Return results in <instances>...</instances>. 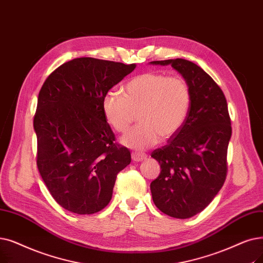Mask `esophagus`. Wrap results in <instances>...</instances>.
Wrapping results in <instances>:
<instances>
[{
    "instance_id": "obj_1",
    "label": "esophagus",
    "mask_w": 263,
    "mask_h": 263,
    "mask_svg": "<svg viewBox=\"0 0 263 263\" xmlns=\"http://www.w3.org/2000/svg\"><path fill=\"white\" fill-rule=\"evenodd\" d=\"M131 156H132V160L135 162H140V161H142V160L146 159V157H147L146 154L140 153V152H133L131 154Z\"/></svg>"
}]
</instances>
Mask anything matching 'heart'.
Wrapping results in <instances>:
<instances>
[{"label":"heart","instance_id":"b5f03b06","mask_svg":"<svg viewBox=\"0 0 263 263\" xmlns=\"http://www.w3.org/2000/svg\"><path fill=\"white\" fill-rule=\"evenodd\" d=\"M191 90L179 76L146 72L125 84L123 95L109 90L102 99V111L107 123L118 133H125L135 114L141 121L122 143L134 149H146L160 139L173 138L182 128L190 111Z\"/></svg>","mask_w":263,"mask_h":263}]
</instances>
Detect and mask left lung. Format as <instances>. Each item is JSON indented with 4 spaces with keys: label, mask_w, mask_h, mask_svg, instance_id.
<instances>
[{
    "label": "left lung",
    "mask_w": 263,
    "mask_h": 263,
    "mask_svg": "<svg viewBox=\"0 0 263 263\" xmlns=\"http://www.w3.org/2000/svg\"><path fill=\"white\" fill-rule=\"evenodd\" d=\"M151 63L171 64L191 90L190 111L182 128L152 153L161 167L151 184L155 205L171 217L186 219L206 208L223 185L231 119L222 90L199 65L185 59Z\"/></svg>",
    "instance_id": "1"
}]
</instances>
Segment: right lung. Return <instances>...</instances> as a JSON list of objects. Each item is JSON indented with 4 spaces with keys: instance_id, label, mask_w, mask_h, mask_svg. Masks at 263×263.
Listing matches in <instances>:
<instances>
[{
    "instance_id": "add662e5",
    "label": "right lung",
    "mask_w": 263,
    "mask_h": 263,
    "mask_svg": "<svg viewBox=\"0 0 263 263\" xmlns=\"http://www.w3.org/2000/svg\"><path fill=\"white\" fill-rule=\"evenodd\" d=\"M135 66L76 58L57 67L41 88L33 119L36 164L50 195L67 211L103 210L117 174L131 162L128 148L115 143L102 99Z\"/></svg>"
}]
</instances>
